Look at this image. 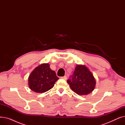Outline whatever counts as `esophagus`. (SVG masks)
Instances as JSON below:
<instances>
[{"label":"esophagus","instance_id":"34e87169","mask_svg":"<svg viewBox=\"0 0 125 125\" xmlns=\"http://www.w3.org/2000/svg\"><path fill=\"white\" fill-rule=\"evenodd\" d=\"M61 78H62V79H64V80H66L67 78V76L66 75H65L64 76H62Z\"/></svg>","mask_w":125,"mask_h":125}]
</instances>
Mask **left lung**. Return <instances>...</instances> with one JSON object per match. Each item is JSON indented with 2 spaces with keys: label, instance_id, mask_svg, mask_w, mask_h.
I'll list each match as a JSON object with an SVG mask.
<instances>
[{
  "label": "left lung",
  "instance_id": "left-lung-1",
  "mask_svg": "<svg viewBox=\"0 0 125 125\" xmlns=\"http://www.w3.org/2000/svg\"><path fill=\"white\" fill-rule=\"evenodd\" d=\"M71 90L78 95H86L92 92L96 84L95 78L84 65H78L73 74L67 81Z\"/></svg>",
  "mask_w": 125,
  "mask_h": 125
}]
</instances>
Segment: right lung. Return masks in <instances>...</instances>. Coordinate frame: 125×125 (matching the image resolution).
Segmentation results:
<instances>
[{
    "instance_id": "obj_1",
    "label": "right lung",
    "mask_w": 125,
    "mask_h": 125,
    "mask_svg": "<svg viewBox=\"0 0 125 125\" xmlns=\"http://www.w3.org/2000/svg\"><path fill=\"white\" fill-rule=\"evenodd\" d=\"M58 79L48 63L42 64L36 67L29 75V87L35 92L44 93L53 87Z\"/></svg>"
}]
</instances>
